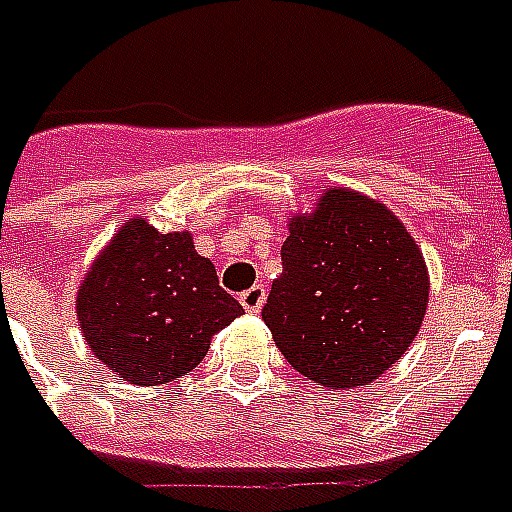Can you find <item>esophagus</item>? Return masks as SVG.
I'll return each instance as SVG.
<instances>
[{
    "label": "esophagus",
    "instance_id": "obj_1",
    "mask_svg": "<svg viewBox=\"0 0 512 512\" xmlns=\"http://www.w3.org/2000/svg\"><path fill=\"white\" fill-rule=\"evenodd\" d=\"M264 299H267V288L256 283V286H251L248 291H242L240 302L248 313H259L261 305H264Z\"/></svg>",
    "mask_w": 512,
    "mask_h": 512
}]
</instances>
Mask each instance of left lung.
<instances>
[{"label":"left lung","instance_id":"8db88e82","mask_svg":"<svg viewBox=\"0 0 512 512\" xmlns=\"http://www.w3.org/2000/svg\"><path fill=\"white\" fill-rule=\"evenodd\" d=\"M280 259L261 318L305 378L367 386L410 348L429 305V272L386 205L329 188L313 213L291 218Z\"/></svg>","mask_w":512,"mask_h":512}]
</instances>
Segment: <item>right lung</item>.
Wrapping results in <instances>:
<instances>
[{"label":"right lung","mask_w":512,"mask_h":512,"mask_svg":"<svg viewBox=\"0 0 512 512\" xmlns=\"http://www.w3.org/2000/svg\"><path fill=\"white\" fill-rule=\"evenodd\" d=\"M213 261L188 232L161 234L129 218L88 267L78 321L88 348L134 386H159L205 359L210 340L242 315Z\"/></svg>","instance_id":"obj_1"}]
</instances>
